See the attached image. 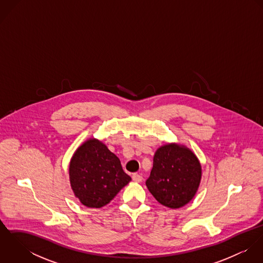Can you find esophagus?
<instances>
[{
    "mask_svg": "<svg viewBox=\"0 0 263 263\" xmlns=\"http://www.w3.org/2000/svg\"><path fill=\"white\" fill-rule=\"evenodd\" d=\"M132 177H133V180L136 181V182H141L143 180V177L140 174H138V173H134Z\"/></svg>",
    "mask_w": 263,
    "mask_h": 263,
    "instance_id": "obj_1",
    "label": "esophagus"
}]
</instances>
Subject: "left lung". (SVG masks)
<instances>
[{"label": "left lung", "mask_w": 263, "mask_h": 263, "mask_svg": "<svg viewBox=\"0 0 263 263\" xmlns=\"http://www.w3.org/2000/svg\"><path fill=\"white\" fill-rule=\"evenodd\" d=\"M201 179V166L185 146L167 144L156 151L146 185L163 205L179 209L195 195Z\"/></svg>", "instance_id": "obj_1"}]
</instances>
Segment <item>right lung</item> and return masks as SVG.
I'll return each mask as SVG.
<instances>
[{"instance_id":"right-lung-1","label":"right lung","mask_w":263,"mask_h":263,"mask_svg":"<svg viewBox=\"0 0 263 263\" xmlns=\"http://www.w3.org/2000/svg\"><path fill=\"white\" fill-rule=\"evenodd\" d=\"M69 174L76 197L85 206L96 209L109 203L132 180L119 159L96 139L87 140L77 149Z\"/></svg>"}]
</instances>
